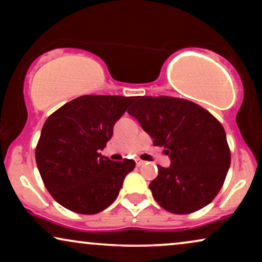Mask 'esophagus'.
<instances>
[{
  "label": "esophagus",
  "mask_w": 262,
  "mask_h": 262,
  "mask_svg": "<svg viewBox=\"0 0 262 262\" xmlns=\"http://www.w3.org/2000/svg\"><path fill=\"white\" fill-rule=\"evenodd\" d=\"M144 163H145V161H143L141 159H136V164H137L138 167L142 166V164H144Z\"/></svg>",
  "instance_id": "1"
}]
</instances>
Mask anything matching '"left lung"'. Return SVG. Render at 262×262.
<instances>
[{"label":"left lung","instance_id":"1","mask_svg":"<svg viewBox=\"0 0 262 262\" xmlns=\"http://www.w3.org/2000/svg\"><path fill=\"white\" fill-rule=\"evenodd\" d=\"M127 111L170 157L150 182L154 199L171 213L195 212L214 199L230 167L222 124L196 103L171 96H139Z\"/></svg>","mask_w":262,"mask_h":262}]
</instances>
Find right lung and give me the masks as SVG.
<instances>
[{"mask_svg": "<svg viewBox=\"0 0 262 262\" xmlns=\"http://www.w3.org/2000/svg\"><path fill=\"white\" fill-rule=\"evenodd\" d=\"M134 100L135 96L83 95L46 119L35 161L46 189L66 209L94 214L117 199L136 163L128 159L113 162L100 150Z\"/></svg>", "mask_w": 262, "mask_h": 262, "instance_id": "obj_1", "label": "right lung"}]
</instances>
